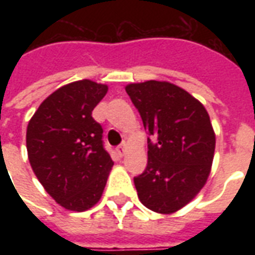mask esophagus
<instances>
[{"instance_id": "34e87169", "label": "esophagus", "mask_w": 255, "mask_h": 255, "mask_svg": "<svg viewBox=\"0 0 255 255\" xmlns=\"http://www.w3.org/2000/svg\"><path fill=\"white\" fill-rule=\"evenodd\" d=\"M126 151H127V147H126V143L120 144V146L117 147V153H119V155H120V157H123V155L126 154Z\"/></svg>"}]
</instances>
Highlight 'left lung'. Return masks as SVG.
Instances as JSON below:
<instances>
[{"mask_svg": "<svg viewBox=\"0 0 255 255\" xmlns=\"http://www.w3.org/2000/svg\"><path fill=\"white\" fill-rule=\"evenodd\" d=\"M147 131V166L133 179L139 201L155 213L184 208L206 184L216 133L208 111L186 90L147 80L126 86Z\"/></svg>", "mask_w": 255, "mask_h": 255, "instance_id": "left-lung-1", "label": "left lung"}]
</instances>
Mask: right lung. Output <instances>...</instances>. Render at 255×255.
<instances>
[{
    "label": "right lung",
    "instance_id": "obj_1",
    "mask_svg": "<svg viewBox=\"0 0 255 255\" xmlns=\"http://www.w3.org/2000/svg\"><path fill=\"white\" fill-rule=\"evenodd\" d=\"M106 93V84L90 79L65 84L42 102L27 126L31 168L47 194L67 210L93 208L112 171L102 127L91 116Z\"/></svg>",
    "mask_w": 255,
    "mask_h": 255
}]
</instances>
